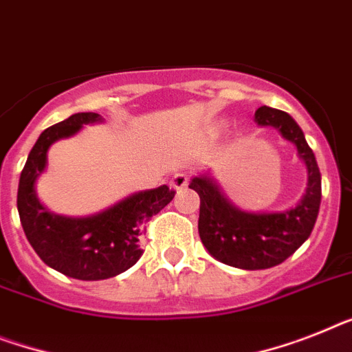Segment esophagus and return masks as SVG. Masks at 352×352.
<instances>
[{
    "instance_id": "34e87169",
    "label": "esophagus",
    "mask_w": 352,
    "mask_h": 352,
    "mask_svg": "<svg viewBox=\"0 0 352 352\" xmlns=\"http://www.w3.org/2000/svg\"><path fill=\"white\" fill-rule=\"evenodd\" d=\"M188 183V174L187 173H176L170 179V187L176 188V190H182V188L187 187Z\"/></svg>"
}]
</instances>
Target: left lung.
Listing matches in <instances>:
<instances>
[{"instance_id":"8db88e82","label":"left lung","mask_w":352,"mask_h":352,"mask_svg":"<svg viewBox=\"0 0 352 352\" xmlns=\"http://www.w3.org/2000/svg\"><path fill=\"white\" fill-rule=\"evenodd\" d=\"M259 126L277 127L297 145L307 169V188L297 207L278 214H248L226 201L219 187L207 176L194 178L188 187L199 194L197 230L205 248L217 261L241 270H266L284 263L311 235L322 199V178L315 155L298 124L286 111L261 106Z\"/></svg>"}]
</instances>
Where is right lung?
Listing matches in <instances>:
<instances>
[{
  "mask_svg": "<svg viewBox=\"0 0 352 352\" xmlns=\"http://www.w3.org/2000/svg\"><path fill=\"white\" fill-rule=\"evenodd\" d=\"M98 113H75L41 133L21 170L17 212L26 239L41 261L78 280H102L129 270L140 259V226L173 201L176 190L162 185L129 196L91 217L55 216L36 196V179L46 167V153L59 138L75 135Z\"/></svg>",
  "mask_w": 352,
  "mask_h": 352,
  "instance_id": "obj_1",
  "label": "right lung"
}]
</instances>
